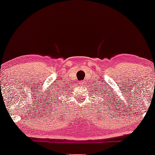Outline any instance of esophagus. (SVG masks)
Returning <instances> with one entry per match:
<instances>
[{"instance_id":"esophagus-1","label":"esophagus","mask_w":155,"mask_h":155,"mask_svg":"<svg viewBox=\"0 0 155 155\" xmlns=\"http://www.w3.org/2000/svg\"><path fill=\"white\" fill-rule=\"evenodd\" d=\"M80 84H82V85H84V84H85V80H82V81H80Z\"/></svg>"}]
</instances>
